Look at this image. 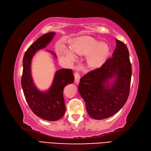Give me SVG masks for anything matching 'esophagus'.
Instances as JSON below:
<instances>
[{
  "instance_id": "1",
  "label": "esophagus",
  "mask_w": 151,
  "mask_h": 151,
  "mask_svg": "<svg viewBox=\"0 0 151 151\" xmlns=\"http://www.w3.org/2000/svg\"><path fill=\"white\" fill-rule=\"evenodd\" d=\"M74 78H75V83L76 84H78L79 83V80L81 78V76L80 74L78 72H75L74 73Z\"/></svg>"
}]
</instances>
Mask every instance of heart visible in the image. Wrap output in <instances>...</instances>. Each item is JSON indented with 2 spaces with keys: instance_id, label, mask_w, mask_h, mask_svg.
<instances>
[{
  "instance_id": "b5f03b06",
  "label": "heart",
  "mask_w": 151,
  "mask_h": 151,
  "mask_svg": "<svg viewBox=\"0 0 151 151\" xmlns=\"http://www.w3.org/2000/svg\"><path fill=\"white\" fill-rule=\"evenodd\" d=\"M59 54L70 60H75L74 52L87 56L88 64L91 68H99L104 63L108 56L109 48L107 43H100L90 37H83L76 40L72 50L62 45L57 48Z\"/></svg>"
}]
</instances>
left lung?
Listing matches in <instances>:
<instances>
[{
	"label": "left lung",
	"mask_w": 151,
	"mask_h": 151,
	"mask_svg": "<svg viewBox=\"0 0 151 151\" xmlns=\"http://www.w3.org/2000/svg\"><path fill=\"white\" fill-rule=\"evenodd\" d=\"M132 74L126 45L116 39V48L102 67L80 79L78 90L91 118L102 120L115 115L126 103Z\"/></svg>",
	"instance_id": "left-lung-1"
}]
</instances>
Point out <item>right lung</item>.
I'll use <instances>...</instances> for the list:
<instances>
[{
	"label": "right lung",
	"instance_id": "obj_1",
	"mask_svg": "<svg viewBox=\"0 0 151 151\" xmlns=\"http://www.w3.org/2000/svg\"><path fill=\"white\" fill-rule=\"evenodd\" d=\"M55 32H48L38 38L28 48L23 58V73L21 84L25 99L29 108L36 115L43 120L56 121L60 119L65 113L63 89L73 83L74 76L71 69L62 68L55 73L52 85L46 91L38 89L33 81L31 74V62L38 50L45 48L53 39ZM56 55L52 51L47 50Z\"/></svg>",
	"mask_w": 151,
	"mask_h": 151
}]
</instances>
